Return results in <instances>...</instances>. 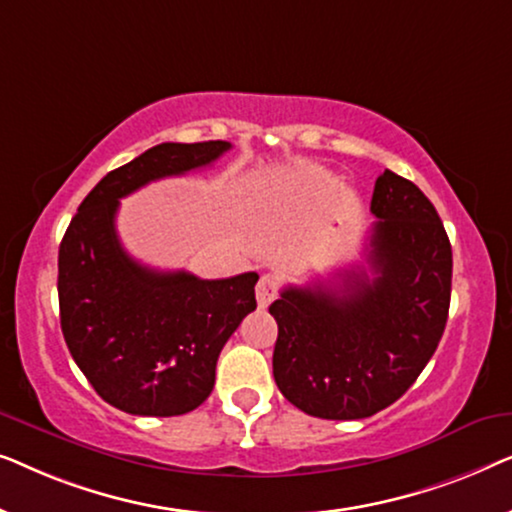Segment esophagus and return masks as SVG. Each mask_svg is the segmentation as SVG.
<instances>
[{
    "label": "esophagus",
    "mask_w": 512,
    "mask_h": 512,
    "mask_svg": "<svg viewBox=\"0 0 512 512\" xmlns=\"http://www.w3.org/2000/svg\"><path fill=\"white\" fill-rule=\"evenodd\" d=\"M277 298V277L275 275H263L256 284V300L261 307H268L272 300Z\"/></svg>",
    "instance_id": "obj_1"
}]
</instances>
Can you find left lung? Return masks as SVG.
I'll return each instance as SVG.
<instances>
[{"label": "left lung", "instance_id": "8db88e82", "mask_svg": "<svg viewBox=\"0 0 512 512\" xmlns=\"http://www.w3.org/2000/svg\"><path fill=\"white\" fill-rule=\"evenodd\" d=\"M366 270L340 284L286 286L272 375L289 403L321 419H363L398 401L447 324L452 247L431 200L391 170L375 181Z\"/></svg>", "mask_w": 512, "mask_h": 512}]
</instances>
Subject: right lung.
<instances>
[{
	"label": "right lung",
	"mask_w": 512,
	"mask_h": 512,
	"mask_svg": "<svg viewBox=\"0 0 512 512\" xmlns=\"http://www.w3.org/2000/svg\"><path fill=\"white\" fill-rule=\"evenodd\" d=\"M228 149L221 139L153 146L86 195L60 242L69 354L97 394L130 415H186L207 401L223 345L256 310L258 275L200 279L146 268L118 240V200L149 181L212 165Z\"/></svg>",
	"instance_id": "1"
}]
</instances>
